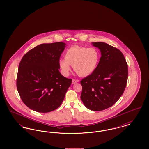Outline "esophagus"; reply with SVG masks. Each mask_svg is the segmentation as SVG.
Returning <instances> with one entry per match:
<instances>
[{
    "instance_id": "1",
    "label": "esophagus",
    "mask_w": 149,
    "mask_h": 149,
    "mask_svg": "<svg viewBox=\"0 0 149 149\" xmlns=\"http://www.w3.org/2000/svg\"><path fill=\"white\" fill-rule=\"evenodd\" d=\"M78 81H79V80H75V79H73L72 80V84H74L77 83V82H78Z\"/></svg>"
}]
</instances>
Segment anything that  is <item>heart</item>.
I'll return each instance as SVG.
<instances>
[{
  "mask_svg": "<svg viewBox=\"0 0 149 149\" xmlns=\"http://www.w3.org/2000/svg\"><path fill=\"white\" fill-rule=\"evenodd\" d=\"M65 58H60L58 64L64 76L71 70L70 65L79 76L86 77L96 70L100 58L99 50L95 47H86L74 45L68 48L64 54Z\"/></svg>",
  "mask_w": 149,
  "mask_h": 149,
  "instance_id": "1",
  "label": "heart"
}]
</instances>
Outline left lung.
<instances>
[{
  "instance_id": "8db88e82",
  "label": "left lung",
  "mask_w": 149,
  "mask_h": 149,
  "mask_svg": "<svg viewBox=\"0 0 149 149\" xmlns=\"http://www.w3.org/2000/svg\"><path fill=\"white\" fill-rule=\"evenodd\" d=\"M101 52L94 72L80 81V96L85 106L100 111L112 106L123 94L128 79V65L120 50L104 42H93Z\"/></svg>"
}]
</instances>
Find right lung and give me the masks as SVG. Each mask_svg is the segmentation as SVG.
Instances as JSON below:
<instances>
[{"mask_svg":"<svg viewBox=\"0 0 149 149\" xmlns=\"http://www.w3.org/2000/svg\"><path fill=\"white\" fill-rule=\"evenodd\" d=\"M65 45L62 42L41 44L22 57L17 88L23 102L32 110L50 112L63 102L72 81L58 70V61Z\"/></svg>","mask_w":149,"mask_h":149,"instance_id":"add662e5","label":"right lung"}]
</instances>
